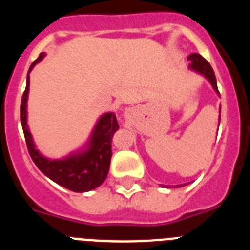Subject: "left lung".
Listing matches in <instances>:
<instances>
[{"label": "left lung", "mask_w": 250, "mask_h": 250, "mask_svg": "<svg viewBox=\"0 0 250 250\" xmlns=\"http://www.w3.org/2000/svg\"><path fill=\"white\" fill-rule=\"evenodd\" d=\"M188 60L190 61L189 67H190L191 70H194V71L199 72V74H202L203 76L207 77L208 80H209V83H211V86H213V89L215 90L216 94H219V91H218V85H216L215 75H214V71H213V68H211L210 63L208 62L207 60L199 54L189 55V56H188ZM178 187H183V185H178Z\"/></svg>", "instance_id": "obj_1"}]
</instances>
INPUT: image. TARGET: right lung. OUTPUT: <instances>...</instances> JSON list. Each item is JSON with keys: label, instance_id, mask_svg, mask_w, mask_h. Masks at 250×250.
Segmentation results:
<instances>
[{"label": "right lung", "instance_id": "1", "mask_svg": "<svg viewBox=\"0 0 250 250\" xmlns=\"http://www.w3.org/2000/svg\"><path fill=\"white\" fill-rule=\"evenodd\" d=\"M45 57L41 52L30 66L28 74L37 62ZM27 74L26 89L21 100V124L25 134L26 145L31 159L47 178L61 187L75 193H85L100 187L105 182L111 160V141L115 131L119 130L116 116L112 112H106L99 119L91 132L89 143L81 151L72 152L63 159H47L40 154L34 144L27 126V98L30 90V75Z\"/></svg>", "mask_w": 250, "mask_h": 250}]
</instances>
